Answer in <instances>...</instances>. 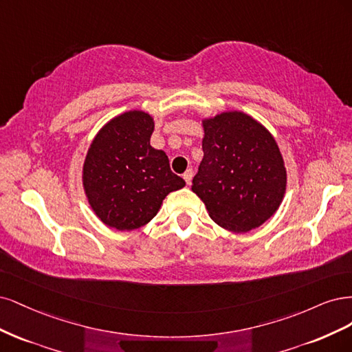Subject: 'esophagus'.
Masks as SVG:
<instances>
[{
  "label": "esophagus",
  "mask_w": 352,
  "mask_h": 352,
  "mask_svg": "<svg viewBox=\"0 0 352 352\" xmlns=\"http://www.w3.org/2000/svg\"><path fill=\"white\" fill-rule=\"evenodd\" d=\"M192 175H195V173H192V169H187V171L183 174V178L186 179L187 186L191 184V179H192Z\"/></svg>",
  "instance_id": "34e87169"
}]
</instances>
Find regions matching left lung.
I'll use <instances>...</instances> for the list:
<instances>
[{
	"instance_id": "obj_1",
	"label": "left lung",
	"mask_w": 352,
	"mask_h": 352,
	"mask_svg": "<svg viewBox=\"0 0 352 352\" xmlns=\"http://www.w3.org/2000/svg\"><path fill=\"white\" fill-rule=\"evenodd\" d=\"M203 160L192 192L209 217L231 232H248L279 209L287 168L272 133L241 111L201 118Z\"/></svg>"
}]
</instances>
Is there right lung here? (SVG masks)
I'll use <instances>...</instances> for the list:
<instances>
[{
  "label": "right lung",
  "instance_id": "add662e5",
  "mask_svg": "<svg viewBox=\"0 0 352 352\" xmlns=\"http://www.w3.org/2000/svg\"><path fill=\"white\" fill-rule=\"evenodd\" d=\"M155 120L131 109L109 120L90 143L82 169L83 190L96 217L109 228L133 231L151 222L164 199L186 181L153 149Z\"/></svg>",
  "mask_w": 352,
  "mask_h": 352
}]
</instances>
